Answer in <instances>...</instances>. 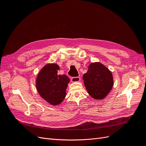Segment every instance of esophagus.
Masks as SVG:
<instances>
[{
  "label": "esophagus",
  "instance_id": "esophagus-1",
  "mask_svg": "<svg viewBox=\"0 0 146 146\" xmlns=\"http://www.w3.org/2000/svg\"><path fill=\"white\" fill-rule=\"evenodd\" d=\"M80 81V77H72L71 78V82H78Z\"/></svg>",
  "mask_w": 146,
  "mask_h": 146
}]
</instances>
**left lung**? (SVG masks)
I'll list each match as a JSON object with an SVG mask.
<instances>
[{
  "label": "left lung",
  "mask_w": 146,
  "mask_h": 146,
  "mask_svg": "<svg viewBox=\"0 0 146 146\" xmlns=\"http://www.w3.org/2000/svg\"><path fill=\"white\" fill-rule=\"evenodd\" d=\"M83 79L88 94L95 99H104L114 85L111 72L99 62L91 63Z\"/></svg>",
  "instance_id": "obj_1"
}]
</instances>
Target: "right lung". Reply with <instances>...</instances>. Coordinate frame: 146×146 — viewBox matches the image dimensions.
Listing matches in <instances>:
<instances>
[{"mask_svg": "<svg viewBox=\"0 0 146 146\" xmlns=\"http://www.w3.org/2000/svg\"><path fill=\"white\" fill-rule=\"evenodd\" d=\"M59 69L58 64H47L39 72L36 80V87L39 94L52 105L62 102L70 82V79L65 74H58Z\"/></svg>", "mask_w": 146, "mask_h": 146, "instance_id": "right-lung-1", "label": "right lung"}]
</instances>
